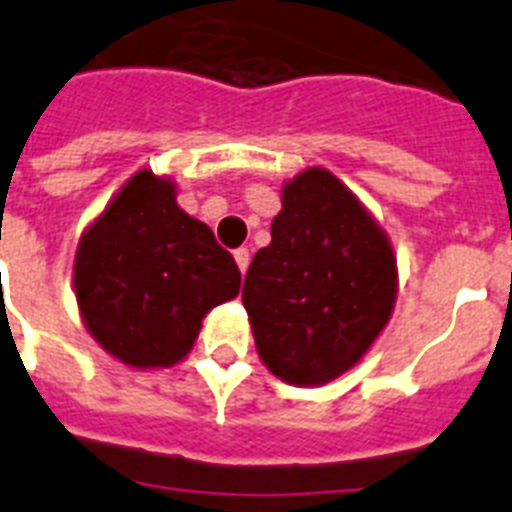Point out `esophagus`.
I'll list each match as a JSON object with an SVG mask.
<instances>
[{
	"label": "esophagus",
	"mask_w": 512,
	"mask_h": 512,
	"mask_svg": "<svg viewBox=\"0 0 512 512\" xmlns=\"http://www.w3.org/2000/svg\"><path fill=\"white\" fill-rule=\"evenodd\" d=\"M235 261H237V267H240V272L245 275V269H248V264H251V253H248V248H237Z\"/></svg>",
	"instance_id": "34e87169"
}]
</instances>
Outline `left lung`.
<instances>
[{"label": "left lung", "instance_id": "obj_1", "mask_svg": "<svg viewBox=\"0 0 512 512\" xmlns=\"http://www.w3.org/2000/svg\"><path fill=\"white\" fill-rule=\"evenodd\" d=\"M395 293V253L363 202L326 168L293 176L243 285L264 366L299 387L342 376L382 334Z\"/></svg>", "mask_w": 512, "mask_h": 512}]
</instances>
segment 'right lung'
<instances>
[{
    "instance_id": "right-lung-1",
    "label": "right lung",
    "mask_w": 512,
    "mask_h": 512,
    "mask_svg": "<svg viewBox=\"0 0 512 512\" xmlns=\"http://www.w3.org/2000/svg\"><path fill=\"white\" fill-rule=\"evenodd\" d=\"M74 293L95 342L133 368L186 358L202 318L240 293L211 227L178 208L170 178L138 170L79 237Z\"/></svg>"
}]
</instances>
